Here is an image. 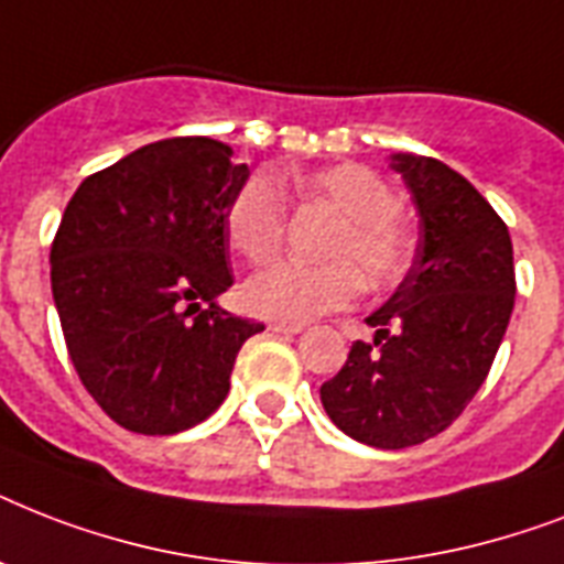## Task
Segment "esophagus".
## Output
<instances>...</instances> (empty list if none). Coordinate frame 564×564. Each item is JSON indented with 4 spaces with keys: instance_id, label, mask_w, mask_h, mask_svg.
Instances as JSON below:
<instances>
[{
    "instance_id": "1",
    "label": "esophagus",
    "mask_w": 564,
    "mask_h": 564,
    "mask_svg": "<svg viewBox=\"0 0 564 564\" xmlns=\"http://www.w3.org/2000/svg\"><path fill=\"white\" fill-rule=\"evenodd\" d=\"M269 330H274V334H301L304 327L292 325V322H272V325H269Z\"/></svg>"
}]
</instances>
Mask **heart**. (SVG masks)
Instances as JSON below:
<instances>
[{
	"instance_id": "heart-1",
	"label": "heart",
	"mask_w": 564,
	"mask_h": 564,
	"mask_svg": "<svg viewBox=\"0 0 564 564\" xmlns=\"http://www.w3.org/2000/svg\"><path fill=\"white\" fill-rule=\"evenodd\" d=\"M307 195L334 207L343 221L327 242L330 263H272L242 283V304L278 322L310 318L351 307L362 290H386L406 274L412 242L398 221V193L375 170L360 163L327 166L304 178ZM228 239L248 263L278 254L286 230V198L269 175H254L237 189L228 207Z\"/></svg>"
}]
</instances>
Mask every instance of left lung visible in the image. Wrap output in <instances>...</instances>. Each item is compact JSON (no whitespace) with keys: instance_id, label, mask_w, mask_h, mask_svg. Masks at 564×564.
<instances>
[{"instance_id":"obj_1","label":"left lung","mask_w":564,"mask_h":564,"mask_svg":"<svg viewBox=\"0 0 564 564\" xmlns=\"http://www.w3.org/2000/svg\"><path fill=\"white\" fill-rule=\"evenodd\" d=\"M421 216L415 260L366 325L339 375L322 383L336 427L398 451L454 424L489 375L516 307L507 221L436 158L392 154Z\"/></svg>"}]
</instances>
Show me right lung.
Listing matches in <instances>:
<instances>
[{"mask_svg":"<svg viewBox=\"0 0 564 564\" xmlns=\"http://www.w3.org/2000/svg\"><path fill=\"white\" fill-rule=\"evenodd\" d=\"M230 158L210 137L143 145L82 181L52 242L69 360L131 433L172 436L213 415L239 348L263 330L216 304L234 283L225 219L248 181Z\"/></svg>","mask_w":564,"mask_h":564,"instance_id":"right-lung-1","label":"right lung"}]
</instances>
